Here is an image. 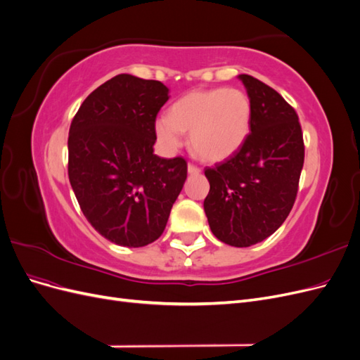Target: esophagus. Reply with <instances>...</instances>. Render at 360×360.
I'll list each match as a JSON object with an SVG mask.
<instances>
[{
  "label": "esophagus",
  "mask_w": 360,
  "mask_h": 360,
  "mask_svg": "<svg viewBox=\"0 0 360 360\" xmlns=\"http://www.w3.org/2000/svg\"><path fill=\"white\" fill-rule=\"evenodd\" d=\"M188 172H189V174H200L201 169H200L198 167L192 165V163H189V165H188Z\"/></svg>",
  "instance_id": "esophagus-1"
}]
</instances>
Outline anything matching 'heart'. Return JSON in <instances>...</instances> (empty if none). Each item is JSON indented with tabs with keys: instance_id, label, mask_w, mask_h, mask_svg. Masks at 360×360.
I'll use <instances>...</instances> for the list:
<instances>
[{
	"instance_id": "b5f03b06",
	"label": "heart",
	"mask_w": 360,
	"mask_h": 360,
	"mask_svg": "<svg viewBox=\"0 0 360 360\" xmlns=\"http://www.w3.org/2000/svg\"><path fill=\"white\" fill-rule=\"evenodd\" d=\"M252 120V105L245 91L237 89L195 90L174 103L168 115L156 120L159 143L168 151L183 143L189 134V147L202 160L221 162L243 146Z\"/></svg>"
}]
</instances>
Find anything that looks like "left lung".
I'll return each instance as SVG.
<instances>
[{
  "label": "left lung",
  "mask_w": 360,
  "mask_h": 360,
  "mask_svg": "<svg viewBox=\"0 0 360 360\" xmlns=\"http://www.w3.org/2000/svg\"><path fill=\"white\" fill-rule=\"evenodd\" d=\"M252 105L250 134L225 162L204 174L210 192L204 212L221 242L248 248L284 224L296 201L303 168V135L296 111L254 76L238 75Z\"/></svg>",
  "instance_id": "obj_1"
}]
</instances>
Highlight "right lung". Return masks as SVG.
<instances>
[{
  "label": "right lung",
  "mask_w": 360,
  "mask_h": 360,
  "mask_svg": "<svg viewBox=\"0 0 360 360\" xmlns=\"http://www.w3.org/2000/svg\"><path fill=\"white\" fill-rule=\"evenodd\" d=\"M168 93L160 81L117 75L86 97L70 124L75 197L94 230L120 246L158 240L188 177L183 158L153 153Z\"/></svg>",
  "instance_id": "1"
}]
</instances>
